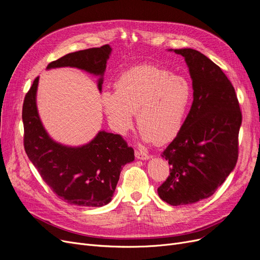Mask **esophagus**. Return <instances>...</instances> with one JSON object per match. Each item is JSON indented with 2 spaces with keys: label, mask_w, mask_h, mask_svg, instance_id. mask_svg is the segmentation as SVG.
I'll return each mask as SVG.
<instances>
[{
  "label": "esophagus",
  "mask_w": 260,
  "mask_h": 260,
  "mask_svg": "<svg viewBox=\"0 0 260 260\" xmlns=\"http://www.w3.org/2000/svg\"><path fill=\"white\" fill-rule=\"evenodd\" d=\"M135 156H136L137 159H141V160H146V159H149V158L151 157L150 155H148V154L142 152V151H135Z\"/></svg>",
  "instance_id": "obj_1"
}]
</instances>
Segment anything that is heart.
I'll use <instances>...</instances> for the list:
<instances>
[{"mask_svg": "<svg viewBox=\"0 0 260 260\" xmlns=\"http://www.w3.org/2000/svg\"><path fill=\"white\" fill-rule=\"evenodd\" d=\"M192 96V85L187 77L166 68L143 64L122 72L114 92L101 94V104L117 134L125 135L132 129L137 112L141 138L165 144L182 131Z\"/></svg>", "mask_w": 260, "mask_h": 260, "instance_id": "obj_1", "label": "heart"}]
</instances>
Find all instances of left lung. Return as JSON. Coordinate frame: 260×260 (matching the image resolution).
I'll list each match as a JSON object with an SVG mask.
<instances>
[{"mask_svg": "<svg viewBox=\"0 0 260 260\" xmlns=\"http://www.w3.org/2000/svg\"><path fill=\"white\" fill-rule=\"evenodd\" d=\"M174 52L189 68L193 103L182 131L161 154L171 168L157 191L162 201L178 206L209 198L234 170L242 115L235 89L219 66L193 49Z\"/></svg>", "mask_w": 260, "mask_h": 260, "instance_id": "1", "label": "left lung"}]
</instances>
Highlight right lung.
Returning <instances> with one entry per match:
<instances>
[{
	"label": "right lung",
	"mask_w": 260,
	"mask_h": 260,
	"mask_svg": "<svg viewBox=\"0 0 260 260\" xmlns=\"http://www.w3.org/2000/svg\"><path fill=\"white\" fill-rule=\"evenodd\" d=\"M111 48L108 44L67 54L52 61L47 69L74 67L99 75L101 91L106 62ZM36 77L25 95L22 120L24 149L42 179L60 200L71 205L101 207L111 201L123 166L135 159L134 150L121 135L101 131L89 143L72 148L54 141L44 129L38 115Z\"/></svg>",
	"instance_id": "1"
}]
</instances>
